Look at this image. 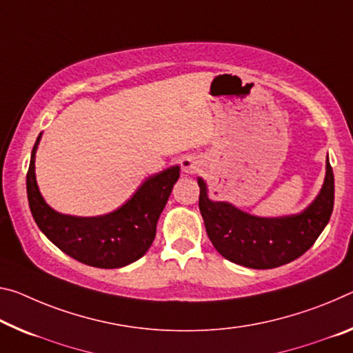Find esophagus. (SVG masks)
Listing matches in <instances>:
<instances>
[{"label": "esophagus", "instance_id": "esophagus-1", "mask_svg": "<svg viewBox=\"0 0 353 353\" xmlns=\"http://www.w3.org/2000/svg\"><path fill=\"white\" fill-rule=\"evenodd\" d=\"M181 165H182L183 172H187V174H194V172H198L201 170L203 161L194 155H187L181 160Z\"/></svg>", "mask_w": 353, "mask_h": 353}]
</instances>
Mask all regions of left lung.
I'll return each mask as SVG.
<instances>
[{
  "label": "left lung",
  "instance_id": "8db88e82",
  "mask_svg": "<svg viewBox=\"0 0 353 353\" xmlns=\"http://www.w3.org/2000/svg\"><path fill=\"white\" fill-rule=\"evenodd\" d=\"M198 185L199 210L212 245L228 261L250 268H275L306 253L327 226L334 204V176L328 160L321 193L299 215L257 218L228 203L210 201L203 179H198Z\"/></svg>",
  "mask_w": 353,
  "mask_h": 353
}]
</instances>
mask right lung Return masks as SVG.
Masks as SVG:
<instances>
[{"label":"right lung","instance_id":"1","mask_svg":"<svg viewBox=\"0 0 353 353\" xmlns=\"http://www.w3.org/2000/svg\"><path fill=\"white\" fill-rule=\"evenodd\" d=\"M31 152L26 172V192L31 214L41 231L65 254L83 264L99 268H119L132 264L149 250L155 239L159 216L179 179V166L149 177L137 193L108 215L81 218L54 212L41 196Z\"/></svg>","mask_w":353,"mask_h":353}]
</instances>
